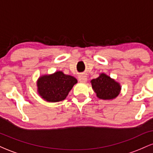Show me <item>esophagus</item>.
I'll return each instance as SVG.
<instances>
[{
  "label": "esophagus",
  "instance_id": "esophagus-1",
  "mask_svg": "<svg viewBox=\"0 0 153 153\" xmlns=\"http://www.w3.org/2000/svg\"><path fill=\"white\" fill-rule=\"evenodd\" d=\"M78 80L80 82H86L87 77L84 75H81L78 77Z\"/></svg>",
  "mask_w": 153,
  "mask_h": 153
}]
</instances>
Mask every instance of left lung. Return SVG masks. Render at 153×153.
<instances>
[{
  "label": "left lung",
  "mask_w": 153,
  "mask_h": 153,
  "mask_svg": "<svg viewBox=\"0 0 153 153\" xmlns=\"http://www.w3.org/2000/svg\"><path fill=\"white\" fill-rule=\"evenodd\" d=\"M91 82L94 92L100 99H114L120 93V84L104 73L100 74L97 78L93 79Z\"/></svg>",
  "instance_id": "1"
}]
</instances>
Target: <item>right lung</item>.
<instances>
[{
	"label": "right lung",
	"mask_w": 153,
	"mask_h": 153,
	"mask_svg": "<svg viewBox=\"0 0 153 153\" xmlns=\"http://www.w3.org/2000/svg\"><path fill=\"white\" fill-rule=\"evenodd\" d=\"M77 82L74 77L57 71L53 74L39 77L36 85L38 94L43 99L48 102H58L66 99Z\"/></svg>",
	"instance_id": "1"
}]
</instances>
